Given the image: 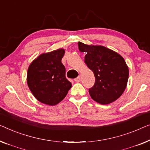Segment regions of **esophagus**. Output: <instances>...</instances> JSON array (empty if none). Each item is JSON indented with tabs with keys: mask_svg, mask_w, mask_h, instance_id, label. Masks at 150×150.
Wrapping results in <instances>:
<instances>
[{
	"mask_svg": "<svg viewBox=\"0 0 150 150\" xmlns=\"http://www.w3.org/2000/svg\"><path fill=\"white\" fill-rule=\"evenodd\" d=\"M80 81H81V77L80 76H78L77 78L75 79V81L76 82H80Z\"/></svg>",
	"mask_w": 150,
	"mask_h": 150,
	"instance_id": "34e87169",
	"label": "esophagus"
}]
</instances>
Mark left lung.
I'll list each match as a JSON object with an SVG mask.
<instances>
[{
    "mask_svg": "<svg viewBox=\"0 0 150 150\" xmlns=\"http://www.w3.org/2000/svg\"><path fill=\"white\" fill-rule=\"evenodd\" d=\"M78 46L80 51L86 53V64L95 77V83L89 89L92 98L102 105L117 100L126 89L129 75L124 58L101 45H88L79 42Z\"/></svg>",
    "mask_w": 150,
    "mask_h": 150,
    "instance_id": "1",
    "label": "left lung"
}]
</instances>
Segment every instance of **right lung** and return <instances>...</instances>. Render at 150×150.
Masks as SVG:
<instances>
[{
	"instance_id": "add662e5",
	"label": "right lung",
	"mask_w": 150,
	"mask_h": 150,
	"mask_svg": "<svg viewBox=\"0 0 150 150\" xmlns=\"http://www.w3.org/2000/svg\"><path fill=\"white\" fill-rule=\"evenodd\" d=\"M64 54L63 49L43 54L28 67V87L35 98L44 104H58L71 88V83L65 76V67L61 62Z\"/></svg>"
}]
</instances>
